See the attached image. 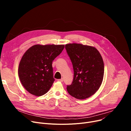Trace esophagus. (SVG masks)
Here are the masks:
<instances>
[{
	"instance_id": "esophagus-1",
	"label": "esophagus",
	"mask_w": 131,
	"mask_h": 131,
	"mask_svg": "<svg viewBox=\"0 0 131 131\" xmlns=\"http://www.w3.org/2000/svg\"><path fill=\"white\" fill-rule=\"evenodd\" d=\"M58 81H59V82H63V79H58Z\"/></svg>"
}]
</instances>
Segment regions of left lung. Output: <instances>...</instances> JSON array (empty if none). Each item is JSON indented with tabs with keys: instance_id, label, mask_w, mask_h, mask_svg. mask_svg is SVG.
I'll list each match as a JSON object with an SVG mask.
<instances>
[{
	"instance_id": "left-lung-1",
	"label": "left lung",
	"mask_w": 131,
	"mask_h": 131,
	"mask_svg": "<svg viewBox=\"0 0 131 131\" xmlns=\"http://www.w3.org/2000/svg\"><path fill=\"white\" fill-rule=\"evenodd\" d=\"M74 70L72 83L67 90L72 97L85 99L98 90L103 80L104 64L95 48L78 43L65 45Z\"/></svg>"
}]
</instances>
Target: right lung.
<instances>
[{"label":"right lung","instance_id":"add662e5","mask_svg":"<svg viewBox=\"0 0 131 131\" xmlns=\"http://www.w3.org/2000/svg\"><path fill=\"white\" fill-rule=\"evenodd\" d=\"M64 48V45H36L25 52L19 64L18 76L30 93L41 96L49 90L54 81L52 61Z\"/></svg>","mask_w":131,"mask_h":131}]
</instances>
